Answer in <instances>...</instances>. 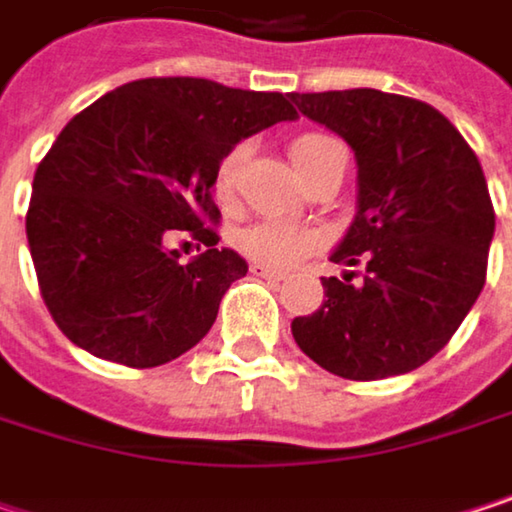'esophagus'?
Here are the masks:
<instances>
[{"label":"esophagus","mask_w":512,"mask_h":512,"mask_svg":"<svg viewBox=\"0 0 512 512\" xmlns=\"http://www.w3.org/2000/svg\"><path fill=\"white\" fill-rule=\"evenodd\" d=\"M252 275H257V278H266V281H284V278H287V272L272 269V266H266V263H252Z\"/></svg>","instance_id":"1"}]
</instances>
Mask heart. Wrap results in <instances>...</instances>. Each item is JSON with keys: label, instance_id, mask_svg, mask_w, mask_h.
<instances>
[{"label": "heart", "instance_id": "b5f03b06", "mask_svg": "<svg viewBox=\"0 0 512 512\" xmlns=\"http://www.w3.org/2000/svg\"><path fill=\"white\" fill-rule=\"evenodd\" d=\"M338 142L320 133H302L290 142V156L296 162V168L308 177L320 159L329 154ZM240 168H243V148H234L231 154L222 156V162L216 165V177H213V189L219 195V201H231L237 192V180H240ZM237 249L246 257H252L255 263L266 266H293L296 260L311 255L320 246V234L308 225L299 222H287V219H260L255 225H246L243 231H237L234 237Z\"/></svg>", "mask_w": 512, "mask_h": 512}]
</instances>
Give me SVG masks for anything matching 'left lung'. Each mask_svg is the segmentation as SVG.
<instances>
[{
    "label": "left lung",
    "mask_w": 512,
    "mask_h": 512,
    "mask_svg": "<svg viewBox=\"0 0 512 512\" xmlns=\"http://www.w3.org/2000/svg\"><path fill=\"white\" fill-rule=\"evenodd\" d=\"M293 103L356 151L358 213L332 260L361 266L323 278V305L293 320V338L344 379L409 373L454 338L486 284L495 210L480 159L415 97L350 88Z\"/></svg>",
    "instance_id": "8db88e82"
}]
</instances>
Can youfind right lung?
<instances>
[{
    "label": "right lung",
    "mask_w": 512,
    "mask_h": 512,
    "mask_svg": "<svg viewBox=\"0 0 512 512\" xmlns=\"http://www.w3.org/2000/svg\"><path fill=\"white\" fill-rule=\"evenodd\" d=\"M290 100L154 76L67 121L35 171L26 237L41 296L76 347L142 370L210 332L225 290L249 272L237 252L216 249V165L243 139L293 121ZM177 230L208 252L180 264L167 249Z\"/></svg>",
    "instance_id": "1"
}]
</instances>
